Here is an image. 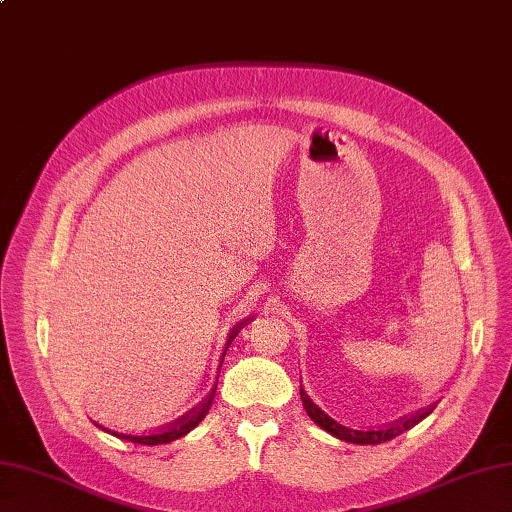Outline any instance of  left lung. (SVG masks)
Masks as SVG:
<instances>
[{
	"mask_svg": "<svg viewBox=\"0 0 512 512\" xmlns=\"http://www.w3.org/2000/svg\"><path fill=\"white\" fill-rule=\"evenodd\" d=\"M299 395H302V402H304L308 417L313 419L317 426H321L323 430L330 432L332 436H336V439L347 441V443H356V445H378V443H384V441H391V439H395V436H400L402 432L417 426V423L423 417H428L430 410H432V406H428L423 410H417L415 415L404 417V419L393 421V423H386V426H378V428H347V426H343V423L334 421L332 417L323 413V410L306 395L302 386H299Z\"/></svg>",
	"mask_w": 512,
	"mask_h": 512,
	"instance_id": "8db88e82",
	"label": "left lung"
}]
</instances>
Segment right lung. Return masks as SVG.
<instances>
[{"label":"right lung","mask_w":512,"mask_h":512,"mask_svg":"<svg viewBox=\"0 0 512 512\" xmlns=\"http://www.w3.org/2000/svg\"><path fill=\"white\" fill-rule=\"evenodd\" d=\"M241 326H243V323H239V326H236V328L230 332L228 345L234 341V336L239 334ZM223 356H226V354H223ZM221 363H223V360H221ZM215 391H217V384H215V389L210 391L202 402H199L195 408L189 410V413H184L180 419L169 421V423H165V426H158V428H154V430H143V432H126V430L117 432V430H110V428H104V430H106V432H112L115 436H119V439H126V441H132V443H141V445L171 443V441L180 439V436H184L186 432H191V430L197 426V423L206 417L208 408L213 406ZM99 428H102V426H99Z\"/></svg>","instance_id":"obj_1"}]
</instances>
